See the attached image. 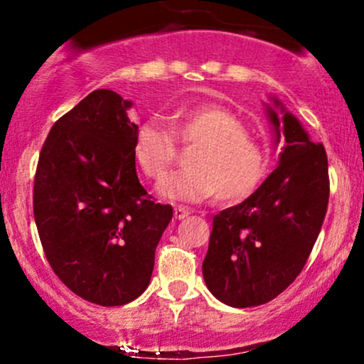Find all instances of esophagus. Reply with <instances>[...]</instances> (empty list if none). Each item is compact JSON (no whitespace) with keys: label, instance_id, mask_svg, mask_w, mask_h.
<instances>
[{"label":"esophagus","instance_id":"esophagus-1","mask_svg":"<svg viewBox=\"0 0 364 364\" xmlns=\"http://www.w3.org/2000/svg\"><path fill=\"white\" fill-rule=\"evenodd\" d=\"M188 215H190V210H188L186 207H174V217H176V219H185Z\"/></svg>","mask_w":364,"mask_h":364}]
</instances>
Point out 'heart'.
Returning a JSON list of instances; mask_svg holds the SVG:
<instances>
[{
	"mask_svg": "<svg viewBox=\"0 0 364 364\" xmlns=\"http://www.w3.org/2000/svg\"><path fill=\"white\" fill-rule=\"evenodd\" d=\"M198 145L188 157L190 168L159 181L157 191L173 202L195 203L217 195L232 202L252 195L269 169V154L260 140L246 133L245 121L231 109L200 104L183 109L166 128L147 119L136 128L133 159L150 179L161 178L176 161L178 145Z\"/></svg>",
	"mask_w": 364,
	"mask_h": 364,
	"instance_id": "obj_1",
	"label": "heart"
}]
</instances>
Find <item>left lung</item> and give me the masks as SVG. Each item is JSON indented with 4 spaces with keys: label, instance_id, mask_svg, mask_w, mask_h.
Here are the masks:
<instances>
[{
    "label": "left lung",
    "instance_id": "1",
    "mask_svg": "<svg viewBox=\"0 0 364 364\" xmlns=\"http://www.w3.org/2000/svg\"><path fill=\"white\" fill-rule=\"evenodd\" d=\"M267 106L279 166L255 191L214 217L202 270L208 291L228 306L248 308L277 298L310 257L328 205V162L279 99ZM282 112L279 113L278 111Z\"/></svg>",
    "mask_w": 364,
    "mask_h": 364
}]
</instances>
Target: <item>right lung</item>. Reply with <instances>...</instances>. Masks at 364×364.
<instances>
[{
	"instance_id": "obj_1",
	"label": "right lung",
	"mask_w": 364,
	"mask_h": 364,
	"mask_svg": "<svg viewBox=\"0 0 364 364\" xmlns=\"http://www.w3.org/2000/svg\"><path fill=\"white\" fill-rule=\"evenodd\" d=\"M132 101L90 92L53 124L37 164L34 219L46 258L85 301L121 306L147 289L173 207L136 176Z\"/></svg>"
}]
</instances>
